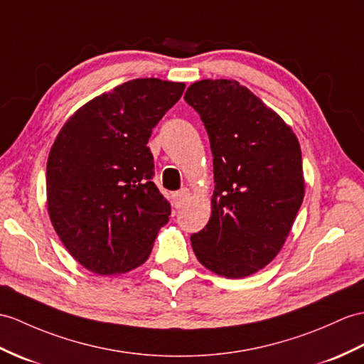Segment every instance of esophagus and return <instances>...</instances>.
I'll return each mask as SVG.
<instances>
[{"label":"esophagus","mask_w":364,"mask_h":364,"mask_svg":"<svg viewBox=\"0 0 364 364\" xmlns=\"http://www.w3.org/2000/svg\"><path fill=\"white\" fill-rule=\"evenodd\" d=\"M191 193L188 189H181L178 192L173 193V201H175V208H181L186 201L189 200Z\"/></svg>","instance_id":"esophagus-1"}]
</instances>
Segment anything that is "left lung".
<instances>
[{
    "mask_svg": "<svg viewBox=\"0 0 364 364\" xmlns=\"http://www.w3.org/2000/svg\"><path fill=\"white\" fill-rule=\"evenodd\" d=\"M184 100L200 114L214 156L213 213L191 235L201 265L239 279L272 262L304 200L296 134L235 80L192 83Z\"/></svg>",
    "mask_w": 364,
    "mask_h": 364,
    "instance_id": "8db88e82",
    "label": "left lung"
}]
</instances>
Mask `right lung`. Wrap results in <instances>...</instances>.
Wrapping results in <instances>:
<instances>
[{"instance_id":"add662e5","label":"right lung","mask_w":364,"mask_h":364,"mask_svg":"<svg viewBox=\"0 0 364 364\" xmlns=\"http://www.w3.org/2000/svg\"><path fill=\"white\" fill-rule=\"evenodd\" d=\"M184 83L134 79L90 100L55 138L46 166L50 222L70 255L108 276L150 256L171 203L151 181V130Z\"/></svg>"}]
</instances>
